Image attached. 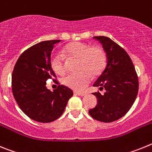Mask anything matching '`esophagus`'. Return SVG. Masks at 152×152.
Here are the masks:
<instances>
[{
	"instance_id": "34e87169",
	"label": "esophagus",
	"mask_w": 152,
	"mask_h": 152,
	"mask_svg": "<svg viewBox=\"0 0 152 152\" xmlns=\"http://www.w3.org/2000/svg\"><path fill=\"white\" fill-rule=\"evenodd\" d=\"M75 94L78 95V96H85V95H87V93L86 92H79V91H76V92H75Z\"/></svg>"
}]
</instances>
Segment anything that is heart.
Segmentation results:
<instances>
[{
    "mask_svg": "<svg viewBox=\"0 0 152 152\" xmlns=\"http://www.w3.org/2000/svg\"><path fill=\"white\" fill-rule=\"evenodd\" d=\"M63 54L68 58L78 59L79 73L70 74L61 80L64 86L76 91L83 90L88 85L92 77H96L103 72L107 64V54L103 48L91 46L81 42H74L64 47ZM50 65L53 72L58 75H64L66 66L64 58L54 54L51 58Z\"/></svg>",
    "mask_w": 152,
    "mask_h": 152,
    "instance_id": "b5f03b06",
    "label": "heart"
}]
</instances>
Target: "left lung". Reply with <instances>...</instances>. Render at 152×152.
<instances>
[{"label":"left lung","mask_w":152,"mask_h":152,"mask_svg":"<svg viewBox=\"0 0 152 152\" xmlns=\"http://www.w3.org/2000/svg\"><path fill=\"white\" fill-rule=\"evenodd\" d=\"M107 53V63L99 78L94 84L100 90L93 93L97 98L94 108L89 113L94 119L111 123L127 113L136 99L139 91V79L135 67L128 53L107 36H94Z\"/></svg>","instance_id":"8db88e82"}]
</instances>
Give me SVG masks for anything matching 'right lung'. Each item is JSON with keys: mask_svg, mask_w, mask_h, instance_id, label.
Segmentation results:
<instances>
[{"mask_svg": "<svg viewBox=\"0 0 152 152\" xmlns=\"http://www.w3.org/2000/svg\"><path fill=\"white\" fill-rule=\"evenodd\" d=\"M59 42H41L24 51L12 74V91L17 104L28 117L39 123L58 119L73 95L66 86L58 85L54 91L45 86L48 79L56 77L50 65L51 53Z\"/></svg>", "mask_w": 152, "mask_h": 152, "instance_id": "add662e5", "label": "right lung"}]
</instances>
